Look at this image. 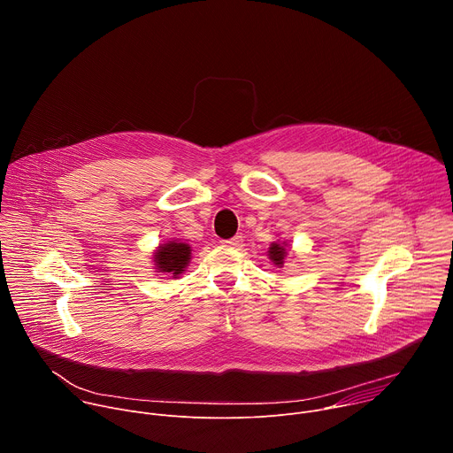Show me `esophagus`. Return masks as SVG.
<instances>
[{
    "label": "esophagus",
    "mask_w": 453,
    "mask_h": 453,
    "mask_svg": "<svg viewBox=\"0 0 453 453\" xmlns=\"http://www.w3.org/2000/svg\"><path fill=\"white\" fill-rule=\"evenodd\" d=\"M242 242H243V238L240 234H236V236H233L229 240H220V243L226 245V247H240Z\"/></svg>",
    "instance_id": "34e87169"
}]
</instances>
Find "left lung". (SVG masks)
<instances>
[{
    "label": "left lung",
    "mask_w": 453,
    "mask_h": 453,
    "mask_svg": "<svg viewBox=\"0 0 453 453\" xmlns=\"http://www.w3.org/2000/svg\"><path fill=\"white\" fill-rule=\"evenodd\" d=\"M285 242H274V243H271V247H269V257L273 260V264L274 265H278V267H283V262H285V256H287V249H285Z\"/></svg>",
    "instance_id": "obj_1"
}]
</instances>
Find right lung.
Masks as SVG:
<instances>
[{
  "instance_id": "obj_1",
  "label": "right lung",
  "mask_w": 453,
  "mask_h": 453,
  "mask_svg": "<svg viewBox=\"0 0 453 453\" xmlns=\"http://www.w3.org/2000/svg\"><path fill=\"white\" fill-rule=\"evenodd\" d=\"M191 249L182 242H168L157 247L154 252V265L157 273H168L172 278H177L184 273L191 260Z\"/></svg>"
}]
</instances>
